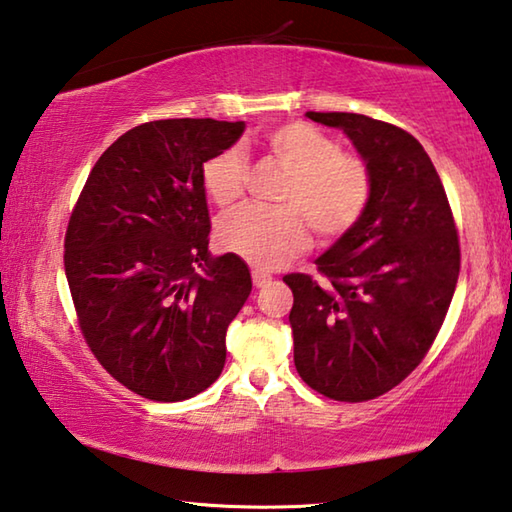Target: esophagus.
Listing matches in <instances>:
<instances>
[{"label": "esophagus", "mask_w": 512, "mask_h": 512, "mask_svg": "<svg viewBox=\"0 0 512 512\" xmlns=\"http://www.w3.org/2000/svg\"><path fill=\"white\" fill-rule=\"evenodd\" d=\"M251 281H254L256 288H263V285L272 281V274H267L263 270H254V272H251Z\"/></svg>", "instance_id": "obj_1"}]
</instances>
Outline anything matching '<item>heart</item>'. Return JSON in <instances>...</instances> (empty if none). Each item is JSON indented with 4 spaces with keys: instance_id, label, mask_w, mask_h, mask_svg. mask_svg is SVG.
I'll use <instances>...</instances> for the list:
<instances>
[{
    "instance_id": "b5f03b06",
    "label": "heart",
    "mask_w": 512,
    "mask_h": 512,
    "mask_svg": "<svg viewBox=\"0 0 512 512\" xmlns=\"http://www.w3.org/2000/svg\"><path fill=\"white\" fill-rule=\"evenodd\" d=\"M263 143L276 164L288 170L279 193L283 206L247 204L222 215L218 242L261 270L292 261L308 247V220L321 238H339L362 218L371 200V175L362 159L342 155L337 143L315 125H274ZM249 164L240 148H224L202 166L206 195L229 206L245 193Z\"/></svg>"
}]
</instances>
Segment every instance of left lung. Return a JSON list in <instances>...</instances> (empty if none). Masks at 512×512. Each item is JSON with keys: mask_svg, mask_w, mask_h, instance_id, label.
Listing matches in <instances>:
<instances>
[{"mask_svg": "<svg viewBox=\"0 0 512 512\" xmlns=\"http://www.w3.org/2000/svg\"><path fill=\"white\" fill-rule=\"evenodd\" d=\"M353 141L371 175L362 218L317 258L326 283L294 294V366L321 396L362 402L400 384L443 326L459 281V236L432 159L409 132L351 112H308Z\"/></svg>", "mask_w": 512, "mask_h": 512, "instance_id": "obj_1", "label": "left lung"}]
</instances>
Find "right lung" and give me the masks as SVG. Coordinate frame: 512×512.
<instances>
[{"label": "right lung", "instance_id": "add662e5", "mask_svg": "<svg viewBox=\"0 0 512 512\" xmlns=\"http://www.w3.org/2000/svg\"><path fill=\"white\" fill-rule=\"evenodd\" d=\"M245 121L137 125L89 173L65 236L80 330L103 369L155 402L220 378L227 328L251 292L247 263L211 256L202 166Z\"/></svg>", "mask_w": 512, "mask_h": 512}]
</instances>
